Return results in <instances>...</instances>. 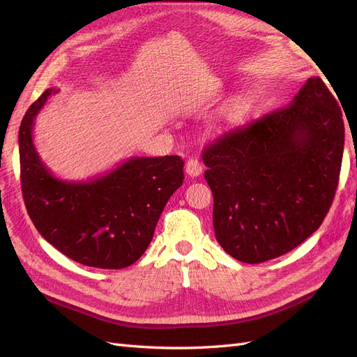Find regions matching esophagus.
Wrapping results in <instances>:
<instances>
[{
  "label": "esophagus",
  "mask_w": 357,
  "mask_h": 357,
  "mask_svg": "<svg viewBox=\"0 0 357 357\" xmlns=\"http://www.w3.org/2000/svg\"><path fill=\"white\" fill-rule=\"evenodd\" d=\"M202 172V165L198 159H189L186 162V174L189 177H198Z\"/></svg>",
  "instance_id": "obj_1"
}]
</instances>
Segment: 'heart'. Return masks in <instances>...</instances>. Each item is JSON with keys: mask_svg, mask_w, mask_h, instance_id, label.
<instances>
[{"mask_svg": "<svg viewBox=\"0 0 357 357\" xmlns=\"http://www.w3.org/2000/svg\"><path fill=\"white\" fill-rule=\"evenodd\" d=\"M252 112V98L248 95H236L219 113V129L228 131L240 126Z\"/></svg>", "mask_w": 357, "mask_h": 357, "instance_id": "obj_1", "label": "heart"}]
</instances>
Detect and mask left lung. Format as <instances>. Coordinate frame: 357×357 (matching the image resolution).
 Instances as JSON below:
<instances>
[{
  "label": "left lung",
  "mask_w": 357,
  "mask_h": 357,
  "mask_svg": "<svg viewBox=\"0 0 357 357\" xmlns=\"http://www.w3.org/2000/svg\"><path fill=\"white\" fill-rule=\"evenodd\" d=\"M342 152V113L320 77H310L284 109L205 147L223 250L261 264L304 243L331 208Z\"/></svg>",
  "instance_id": "1"
}]
</instances>
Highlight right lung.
Segmentation results:
<instances>
[{"mask_svg":"<svg viewBox=\"0 0 357 357\" xmlns=\"http://www.w3.org/2000/svg\"><path fill=\"white\" fill-rule=\"evenodd\" d=\"M56 92H43L19 128L20 185L28 214L45 240L73 261L126 268L152 241L162 210L183 185L185 162L178 156H134L86 181L55 177L37 153L32 129Z\"/></svg>","mask_w":357,"mask_h":357,"instance_id":"right-lung-1","label":"right lung"}]
</instances>
